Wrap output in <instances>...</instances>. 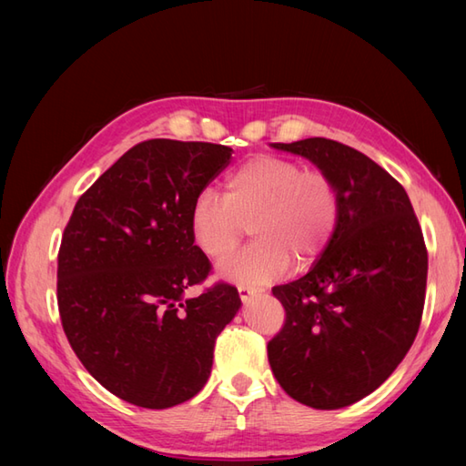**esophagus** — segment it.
Instances as JSON below:
<instances>
[{
    "mask_svg": "<svg viewBox=\"0 0 466 466\" xmlns=\"http://www.w3.org/2000/svg\"><path fill=\"white\" fill-rule=\"evenodd\" d=\"M238 294H240V299H242V301H248V299L254 298V296L258 294V289L248 288V286H240V288H238Z\"/></svg>",
    "mask_w": 466,
    "mask_h": 466,
    "instance_id": "34e87169",
    "label": "esophagus"
}]
</instances>
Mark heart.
I'll list each match as a JSON object with an SVG mask.
<instances>
[{
	"mask_svg": "<svg viewBox=\"0 0 466 466\" xmlns=\"http://www.w3.org/2000/svg\"><path fill=\"white\" fill-rule=\"evenodd\" d=\"M341 218V194L328 172L304 168L279 155H256L224 180L222 198L202 192L192 202V240L212 262L228 258L250 228L254 244L220 266L242 286H266L282 276L289 259L311 266L326 252Z\"/></svg>",
	"mask_w": 466,
	"mask_h": 466,
	"instance_id": "b5f03b06",
	"label": "heart"
}]
</instances>
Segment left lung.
Here are the masks:
<instances>
[{"label": "left lung", "mask_w": 466, "mask_h": 466, "mask_svg": "<svg viewBox=\"0 0 466 466\" xmlns=\"http://www.w3.org/2000/svg\"><path fill=\"white\" fill-rule=\"evenodd\" d=\"M328 172L341 218L306 276L274 286L284 328L268 361L284 391L313 409H341L373 393L413 345L429 256L405 188L370 157L313 137L274 143Z\"/></svg>", "instance_id": "8db88e82"}]
</instances>
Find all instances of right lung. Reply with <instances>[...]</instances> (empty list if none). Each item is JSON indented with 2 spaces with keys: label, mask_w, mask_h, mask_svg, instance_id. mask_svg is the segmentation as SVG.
Instances as JSON below:
<instances>
[{
  "label": "right lung",
  "mask_w": 466,
  "mask_h": 466,
  "mask_svg": "<svg viewBox=\"0 0 466 466\" xmlns=\"http://www.w3.org/2000/svg\"><path fill=\"white\" fill-rule=\"evenodd\" d=\"M232 148L150 138L95 180L73 208L57 256V304L75 355L106 391L145 409L188 401L208 381L214 343L240 309L194 246L192 202Z\"/></svg>",
  "instance_id": "right-lung-1"
}]
</instances>
